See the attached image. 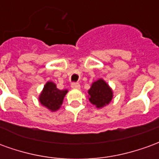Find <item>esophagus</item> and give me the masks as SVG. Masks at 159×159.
I'll use <instances>...</instances> for the list:
<instances>
[{
    "label": "esophagus",
    "instance_id": "1",
    "mask_svg": "<svg viewBox=\"0 0 159 159\" xmlns=\"http://www.w3.org/2000/svg\"><path fill=\"white\" fill-rule=\"evenodd\" d=\"M71 88H72V89H79L80 84L78 83H71Z\"/></svg>",
    "mask_w": 159,
    "mask_h": 159
}]
</instances>
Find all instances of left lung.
Masks as SVG:
<instances>
[{
    "label": "left lung",
    "instance_id": "8db88e82",
    "mask_svg": "<svg viewBox=\"0 0 159 159\" xmlns=\"http://www.w3.org/2000/svg\"><path fill=\"white\" fill-rule=\"evenodd\" d=\"M89 101L98 108L107 106L112 99V91L105 81L100 79L94 82L89 90Z\"/></svg>",
    "mask_w": 159,
    "mask_h": 159
}]
</instances>
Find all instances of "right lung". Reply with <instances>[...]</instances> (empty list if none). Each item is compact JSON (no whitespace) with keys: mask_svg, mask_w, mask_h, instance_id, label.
I'll use <instances>...</instances> for the list:
<instances>
[{"mask_svg":"<svg viewBox=\"0 0 159 159\" xmlns=\"http://www.w3.org/2000/svg\"><path fill=\"white\" fill-rule=\"evenodd\" d=\"M67 90H59L52 82L46 83L42 93L40 94L39 100L42 106L46 107L52 111H55L62 105L64 97Z\"/></svg>","mask_w":159,"mask_h":159,"instance_id":"obj_1","label":"right lung"}]
</instances>
